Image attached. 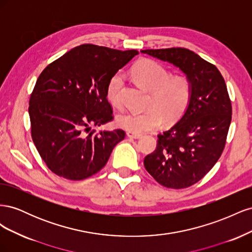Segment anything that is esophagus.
I'll return each instance as SVG.
<instances>
[{
    "mask_svg": "<svg viewBox=\"0 0 252 252\" xmlns=\"http://www.w3.org/2000/svg\"><path fill=\"white\" fill-rule=\"evenodd\" d=\"M127 136H128V138H130V139H140V138H142V134L135 133V132H132V131H127Z\"/></svg>",
    "mask_w": 252,
    "mask_h": 252,
    "instance_id": "esophagus-1",
    "label": "esophagus"
}]
</instances>
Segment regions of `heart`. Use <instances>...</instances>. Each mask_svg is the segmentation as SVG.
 I'll list each match as a JSON object with an SVG mask.
<instances>
[{
    "instance_id": "heart-1",
    "label": "heart",
    "mask_w": 252,
    "mask_h": 252,
    "mask_svg": "<svg viewBox=\"0 0 252 252\" xmlns=\"http://www.w3.org/2000/svg\"><path fill=\"white\" fill-rule=\"evenodd\" d=\"M132 77L140 85L151 90V104L156 108L138 111L129 110L117 117L119 127L135 133L151 131L159 126L162 114L167 120H173L186 109L191 97V84L185 75H171L165 67L155 61L143 59L132 68ZM124 78L117 72L110 78L106 96L114 106H121V93Z\"/></svg>"
}]
</instances>
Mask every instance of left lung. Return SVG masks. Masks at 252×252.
Returning <instances> with one entry per match:
<instances>
[{"label":"left lung","instance_id":"obj_1","mask_svg":"<svg viewBox=\"0 0 252 252\" xmlns=\"http://www.w3.org/2000/svg\"><path fill=\"white\" fill-rule=\"evenodd\" d=\"M171 63L186 74L192 93L183 116L158 135L156 150L144 158L146 170L167 188L195 184L209 172L224 150L232 107L218 68L186 48L141 50Z\"/></svg>","mask_w":252,"mask_h":252}]
</instances>
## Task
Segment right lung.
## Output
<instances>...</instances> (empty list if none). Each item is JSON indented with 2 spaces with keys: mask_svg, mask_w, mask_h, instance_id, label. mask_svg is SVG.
Wrapping results in <instances>:
<instances>
[{
  "mask_svg": "<svg viewBox=\"0 0 252 252\" xmlns=\"http://www.w3.org/2000/svg\"><path fill=\"white\" fill-rule=\"evenodd\" d=\"M138 50L84 44L49 64L36 80L29 100L32 136L48 168L72 181L87 179L107 163L125 131H100L113 120L107 84Z\"/></svg>",
  "mask_w": 252,
  "mask_h": 252,
  "instance_id": "add662e5",
  "label": "right lung"
}]
</instances>
